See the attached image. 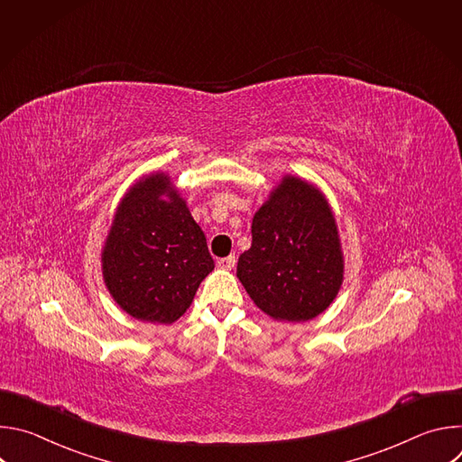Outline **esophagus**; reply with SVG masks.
<instances>
[{"label":"esophagus","mask_w":462,"mask_h":462,"mask_svg":"<svg viewBox=\"0 0 462 462\" xmlns=\"http://www.w3.org/2000/svg\"><path fill=\"white\" fill-rule=\"evenodd\" d=\"M217 267L223 271H232L236 267V255H228L223 259H217Z\"/></svg>","instance_id":"esophagus-1"}]
</instances>
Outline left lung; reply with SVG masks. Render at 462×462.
Listing matches in <instances>:
<instances>
[{
  "instance_id": "obj_1",
  "label": "left lung",
  "mask_w": 462,
  "mask_h": 462,
  "mask_svg": "<svg viewBox=\"0 0 462 462\" xmlns=\"http://www.w3.org/2000/svg\"><path fill=\"white\" fill-rule=\"evenodd\" d=\"M237 278L278 321H309L335 301L344 252L319 188L296 175L280 180L252 219V246L239 255Z\"/></svg>"
}]
</instances>
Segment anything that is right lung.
Listing matches in <instances>:
<instances>
[{"label":"right lung","mask_w":462,"mask_h":462,"mask_svg":"<svg viewBox=\"0 0 462 462\" xmlns=\"http://www.w3.org/2000/svg\"><path fill=\"white\" fill-rule=\"evenodd\" d=\"M214 271L207 237L164 171L141 177L113 216L102 246V276L129 316L173 323Z\"/></svg>","instance_id":"right-lung-1"}]
</instances>
